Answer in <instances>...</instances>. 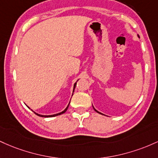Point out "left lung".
I'll list each match as a JSON object with an SVG mask.
<instances>
[{
	"label": "left lung",
	"mask_w": 158,
	"mask_h": 158,
	"mask_svg": "<svg viewBox=\"0 0 158 158\" xmlns=\"http://www.w3.org/2000/svg\"><path fill=\"white\" fill-rule=\"evenodd\" d=\"M137 36H138V37H139V35H137ZM93 108H94V110H95V111H96V112H97V113H100V114H102V115H104V114H103V113H100V112H99V111H98V110H95V107H93Z\"/></svg>",
	"instance_id": "left-lung-1"
}]
</instances>
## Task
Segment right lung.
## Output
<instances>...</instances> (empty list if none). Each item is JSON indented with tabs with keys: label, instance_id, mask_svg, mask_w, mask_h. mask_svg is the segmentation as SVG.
Returning a JSON list of instances; mask_svg holds the SVG:
<instances>
[{
	"label": "right lung",
	"instance_id": "obj_1",
	"mask_svg": "<svg viewBox=\"0 0 158 158\" xmlns=\"http://www.w3.org/2000/svg\"><path fill=\"white\" fill-rule=\"evenodd\" d=\"M77 81H78V80H77ZM77 81H76L75 83H74V87H73V92H72V93H74V89H75V86H76V84H77ZM72 95H73V93H72ZM69 104H70V102L69 103V104H68V106H67L66 107H65V109L63 111H62V112H60V113H56V114H53V115H41V114H39V113H36V112H34V111H33V112L35 113V114H36L37 116H41V117H54V116H59V115H61V114H63V113H64L65 111L67 110V109H68V107H69ZM28 108H30L29 107H27Z\"/></svg>",
	"mask_w": 158,
	"mask_h": 158
}]
</instances>
